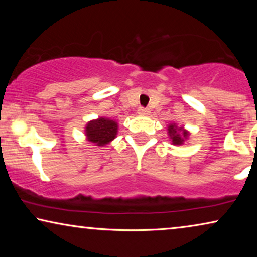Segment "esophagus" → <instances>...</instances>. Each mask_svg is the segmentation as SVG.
Here are the masks:
<instances>
[{
  "label": "esophagus",
  "instance_id": "34e87169",
  "mask_svg": "<svg viewBox=\"0 0 257 257\" xmlns=\"http://www.w3.org/2000/svg\"><path fill=\"white\" fill-rule=\"evenodd\" d=\"M138 113H139V114H142V115H150L151 111H150V108L139 107V108H138Z\"/></svg>",
  "mask_w": 257,
  "mask_h": 257
}]
</instances>
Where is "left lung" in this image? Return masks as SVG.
<instances>
[{
  "mask_svg": "<svg viewBox=\"0 0 257 257\" xmlns=\"http://www.w3.org/2000/svg\"><path fill=\"white\" fill-rule=\"evenodd\" d=\"M167 135L170 137V140L172 142V145H182L186 140L189 138V131H187L184 126H178L175 122H171L167 126Z\"/></svg>",
  "mask_w": 257,
  "mask_h": 257,
  "instance_id": "obj_1",
  "label": "left lung"
}]
</instances>
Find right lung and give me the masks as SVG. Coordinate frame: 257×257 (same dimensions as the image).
I'll use <instances>...</instances> for the list:
<instances>
[{"label":"right lung","mask_w":257,"mask_h":257,"mask_svg":"<svg viewBox=\"0 0 257 257\" xmlns=\"http://www.w3.org/2000/svg\"><path fill=\"white\" fill-rule=\"evenodd\" d=\"M118 133V122L113 119L99 117L85 125L86 140L96 146H106Z\"/></svg>","instance_id":"add662e5"}]
</instances>
